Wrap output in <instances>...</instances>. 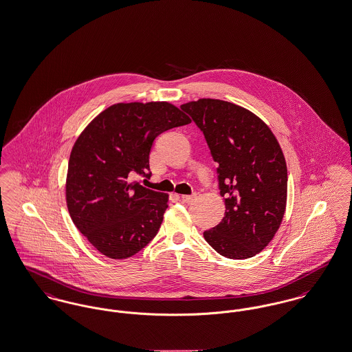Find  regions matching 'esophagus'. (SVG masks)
<instances>
[{"label": "esophagus", "instance_id": "1", "mask_svg": "<svg viewBox=\"0 0 352 352\" xmlns=\"http://www.w3.org/2000/svg\"><path fill=\"white\" fill-rule=\"evenodd\" d=\"M179 198H181L184 203H191V201H194L197 199V194H192V195H181Z\"/></svg>", "mask_w": 352, "mask_h": 352}]
</instances>
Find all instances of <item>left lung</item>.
<instances>
[{
    "instance_id": "8db88e82",
    "label": "left lung",
    "mask_w": 352,
    "mask_h": 352,
    "mask_svg": "<svg viewBox=\"0 0 352 352\" xmlns=\"http://www.w3.org/2000/svg\"><path fill=\"white\" fill-rule=\"evenodd\" d=\"M201 129L218 162L224 218L204 231L206 241L227 258L263 251L278 231L287 197L284 153L268 125L234 102L199 99L181 105Z\"/></svg>"
}]
</instances>
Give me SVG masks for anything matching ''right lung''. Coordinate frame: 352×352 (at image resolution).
<instances>
[{
  "mask_svg": "<svg viewBox=\"0 0 352 352\" xmlns=\"http://www.w3.org/2000/svg\"><path fill=\"white\" fill-rule=\"evenodd\" d=\"M191 120L168 101L118 102L94 118L68 161L66 201L76 228L104 256L128 258L157 234L168 195L135 182L157 135Z\"/></svg>",
  "mask_w": 352,
  "mask_h": 352,
  "instance_id": "1",
  "label": "right lung"
}]
</instances>
